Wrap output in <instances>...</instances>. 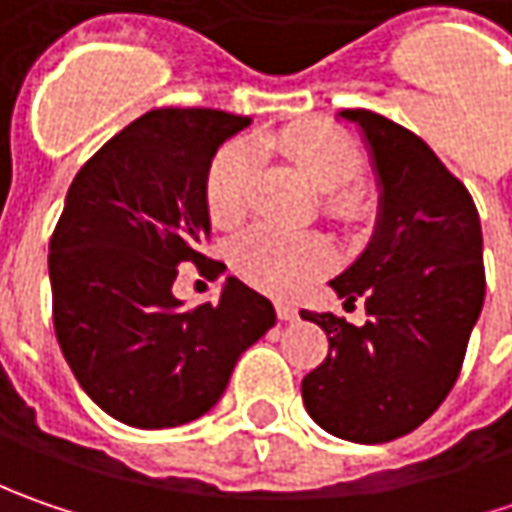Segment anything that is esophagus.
Returning <instances> with one entry per match:
<instances>
[{
	"mask_svg": "<svg viewBox=\"0 0 512 512\" xmlns=\"http://www.w3.org/2000/svg\"><path fill=\"white\" fill-rule=\"evenodd\" d=\"M276 313H279V319L285 322V325H290V322H296L299 319V310L293 305H287V302H279L276 305Z\"/></svg>",
	"mask_w": 512,
	"mask_h": 512,
	"instance_id": "obj_1",
	"label": "esophagus"
}]
</instances>
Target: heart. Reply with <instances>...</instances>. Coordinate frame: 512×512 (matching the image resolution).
<instances>
[{
	"instance_id": "b5f03b06",
	"label": "heart",
	"mask_w": 512,
	"mask_h": 512,
	"mask_svg": "<svg viewBox=\"0 0 512 512\" xmlns=\"http://www.w3.org/2000/svg\"><path fill=\"white\" fill-rule=\"evenodd\" d=\"M253 150L302 170L319 187V205L330 219L353 225L370 213V187L356 176L359 150L342 128L305 116L256 133ZM253 150L245 142H230L207 165L205 210L216 227H236L250 210ZM230 265L259 290L293 296L333 267V247L319 233H285L262 225L230 245Z\"/></svg>"
}]
</instances>
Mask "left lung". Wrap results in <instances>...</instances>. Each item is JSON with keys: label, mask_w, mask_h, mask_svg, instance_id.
I'll return each mask as SVG.
<instances>
[{"label": "left lung", "mask_w": 512, "mask_h": 512, "mask_svg": "<svg viewBox=\"0 0 512 512\" xmlns=\"http://www.w3.org/2000/svg\"><path fill=\"white\" fill-rule=\"evenodd\" d=\"M362 128L382 185L370 245L330 285L367 322L310 313L327 359L302 379L313 422L359 444L393 442L427 422L459 379L484 305L479 210L467 187L413 130L373 110H342Z\"/></svg>", "instance_id": "left-lung-1"}]
</instances>
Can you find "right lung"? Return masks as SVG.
Returning <instances> with one entry per match:
<instances>
[{
	"label": "right lung",
	"instance_id": "right-lung-1",
	"mask_svg": "<svg viewBox=\"0 0 512 512\" xmlns=\"http://www.w3.org/2000/svg\"><path fill=\"white\" fill-rule=\"evenodd\" d=\"M250 125L210 108H156L119 130L68 187L48 253L53 330L82 390L108 416L159 430L193 422L276 325L262 293L227 279L219 302L185 307L176 267L219 276L205 173L219 145Z\"/></svg>",
	"mask_w": 512,
	"mask_h": 512
}]
</instances>
